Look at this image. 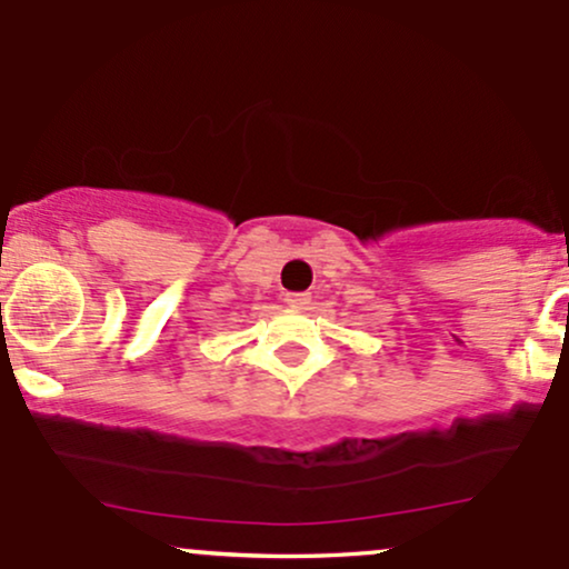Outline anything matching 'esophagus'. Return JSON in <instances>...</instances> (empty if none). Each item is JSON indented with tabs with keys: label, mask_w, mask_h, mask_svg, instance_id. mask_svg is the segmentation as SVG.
<instances>
[{
	"label": "esophagus",
	"mask_w": 569,
	"mask_h": 569,
	"mask_svg": "<svg viewBox=\"0 0 569 569\" xmlns=\"http://www.w3.org/2000/svg\"><path fill=\"white\" fill-rule=\"evenodd\" d=\"M286 305H289L291 310H305V307L310 305V293L289 291V293H286Z\"/></svg>",
	"instance_id": "34e87169"
}]
</instances>
